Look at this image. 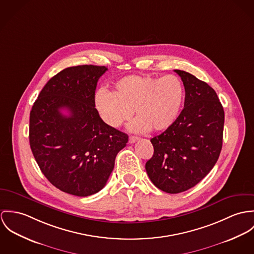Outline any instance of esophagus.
Wrapping results in <instances>:
<instances>
[{
    "label": "esophagus",
    "mask_w": 254,
    "mask_h": 254,
    "mask_svg": "<svg viewBox=\"0 0 254 254\" xmlns=\"http://www.w3.org/2000/svg\"><path fill=\"white\" fill-rule=\"evenodd\" d=\"M139 138L137 136H129V143H134L138 140Z\"/></svg>",
    "instance_id": "obj_1"
}]
</instances>
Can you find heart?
<instances>
[{"instance_id": "b5f03b06", "label": "heart", "mask_w": 254, "mask_h": 254, "mask_svg": "<svg viewBox=\"0 0 254 254\" xmlns=\"http://www.w3.org/2000/svg\"><path fill=\"white\" fill-rule=\"evenodd\" d=\"M184 100V86L174 75L162 78L131 75L120 79L112 92L100 89L95 105L104 122L117 128L132 117L137 119L132 129L163 131L169 128L180 113Z\"/></svg>"}]
</instances>
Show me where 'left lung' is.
<instances>
[{"label":"left lung","instance_id":"8db88e82","mask_svg":"<svg viewBox=\"0 0 254 254\" xmlns=\"http://www.w3.org/2000/svg\"><path fill=\"white\" fill-rule=\"evenodd\" d=\"M185 88L184 108L163 133L151 139L145 169L160 190L177 194L197 185L216 164L223 140L224 110L215 90L194 75L174 70Z\"/></svg>","mask_w":254,"mask_h":254}]
</instances>
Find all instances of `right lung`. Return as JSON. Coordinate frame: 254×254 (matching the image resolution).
<instances>
[{
  "label": "right lung",
  "instance_id": "1",
  "mask_svg": "<svg viewBox=\"0 0 254 254\" xmlns=\"http://www.w3.org/2000/svg\"><path fill=\"white\" fill-rule=\"evenodd\" d=\"M107 70L79 65L60 71L41 90L30 112L34 158L48 180L67 194L87 197L99 192L128 141L95 109L97 82Z\"/></svg>",
  "mask_w": 254,
  "mask_h": 254
}]
</instances>
